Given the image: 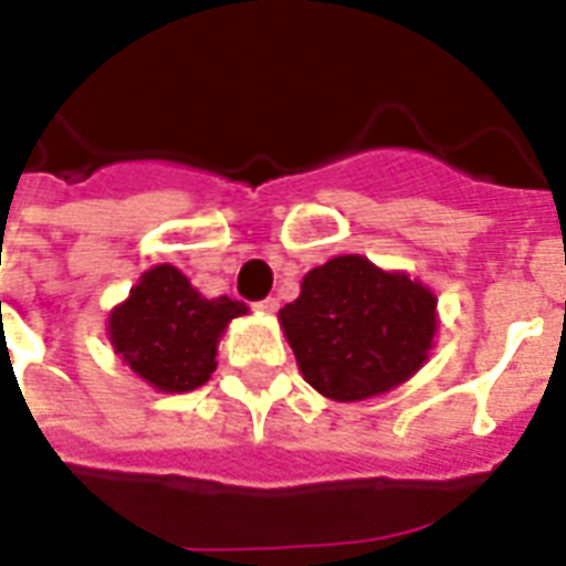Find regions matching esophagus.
Wrapping results in <instances>:
<instances>
[{
	"label": "esophagus",
	"mask_w": 566,
	"mask_h": 566,
	"mask_svg": "<svg viewBox=\"0 0 566 566\" xmlns=\"http://www.w3.org/2000/svg\"><path fill=\"white\" fill-rule=\"evenodd\" d=\"M258 308H261V312H266V315H275V312H279V300H275V296H266V300H261V303H258Z\"/></svg>",
	"instance_id": "esophagus-1"
}]
</instances>
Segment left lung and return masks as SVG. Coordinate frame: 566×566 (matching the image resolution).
I'll return each instance as SVG.
<instances>
[{"label": "left lung", "instance_id": "obj_1", "mask_svg": "<svg viewBox=\"0 0 566 566\" xmlns=\"http://www.w3.org/2000/svg\"><path fill=\"white\" fill-rule=\"evenodd\" d=\"M438 300L405 272L342 254L303 279L279 312L296 366L333 401H363L417 375L432 350Z\"/></svg>", "mask_w": 566, "mask_h": 566}]
</instances>
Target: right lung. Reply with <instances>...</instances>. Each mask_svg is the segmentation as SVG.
<instances>
[{
  "label": "right lung",
  "instance_id": "obj_1",
  "mask_svg": "<svg viewBox=\"0 0 566 566\" xmlns=\"http://www.w3.org/2000/svg\"><path fill=\"white\" fill-rule=\"evenodd\" d=\"M245 312V303L230 296L207 300L177 266L158 263L113 308L107 333L134 375L161 392H188L216 371L221 333Z\"/></svg>",
  "mask_w": 566,
  "mask_h": 566
}]
</instances>
